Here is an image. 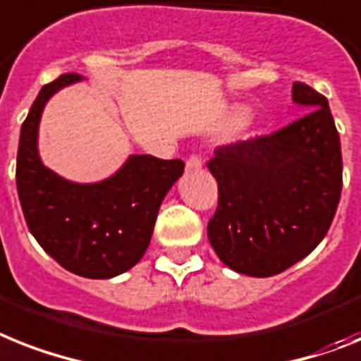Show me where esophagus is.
<instances>
[{
	"instance_id": "obj_1",
	"label": "esophagus",
	"mask_w": 361,
	"mask_h": 361,
	"mask_svg": "<svg viewBox=\"0 0 361 361\" xmlns=\"http://www.w3.org/2000/svg\"><path fill=\"white\" fill-rule=\"evenodd\" d=\"M202 168V159L199 157V153H190V157H188L186 160V169H190V171H195V169H201Z\"/></svg>"
}]
</instances>
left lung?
Listing matches in <instances>:
<instances>
[{"mask_svg": "<svg viewBox=\"0 0 361 361\" xmlns=\"http://www.w3.org/2000/svg\"><path fill=\"white\" fill-rule=\"evenodd\" d=\"M291 95L305 109L300 118L276 133L219 145L207 164L217 180L208 240L241 275L273 276L302 260L338 210L343 162L329 101L305 82H293Z\"/></svg>", "mask_w": 361, "mask_h": 361, "instance_id": "left-lung-1", "label": "left lung"}]
</instances>
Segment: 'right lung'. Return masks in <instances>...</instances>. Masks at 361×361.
<instances>
[{"instance_id": "right-lung-1", "label": "right lung", "mask_w": 361, "mask_h": 361, "mask_svg": "<svg viewBox=\"0 0 361 361\" xmlns=\"http://www.w3.org/2000/svg\"><path fill=\"white\" fill-rule=\"evenodd\" d=\"M80 79L64 73L32 103L18 145V197L27 227L53 260L85 279H112L144 256L162 199L184 162L133 154L118 173L95 184L70 183L47 169L37 149L42 110L56 90Z\"/></svg>"}]
</instances>
